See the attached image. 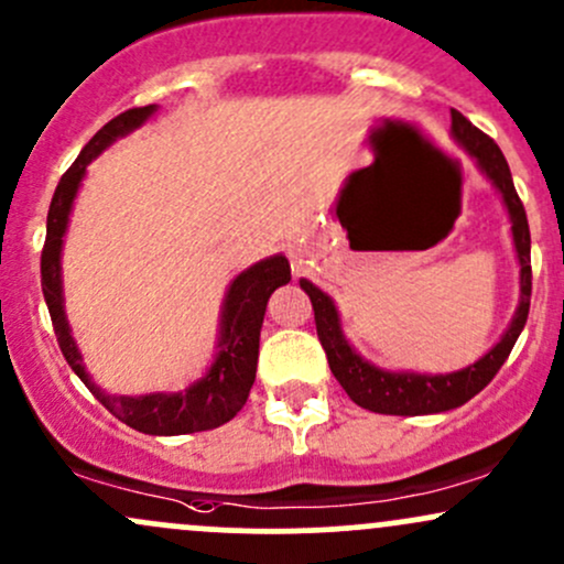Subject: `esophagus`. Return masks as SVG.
Masks as SVG:
<instances>
[{
    "label": "esophagus",
    "mask_w": 564,
    "mask_h": 564,
    "mask_svg": "<svg viewBox=\"0 0 564 564\" xmlns=\"http://www.w3.org/2000/svg\"><path fill=\"white\" fill-rule=\"evenodd\" d=\"M293 271H295V274L301 271V260H295V256H293Z\"/></svg>",
    "instance_id": "obj_1"
}]
</instances>
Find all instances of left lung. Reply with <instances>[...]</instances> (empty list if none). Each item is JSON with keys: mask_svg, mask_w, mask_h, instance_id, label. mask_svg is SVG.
Listing matches in <instances>:
<instances>
[{"mask_svg": "<svg viewBox=\"0 0 564 564\" xmlns=\"http://www.w3.org/2000/svg\"><path fill=\"white\" fill-rule=\"evenodd\" d=\"M452 137L465 148V153L476 161L484 177L489 180L506 204L508 217H511V234L513 247H517V258L522 271H519V306L513 314L511 325L502 333V338L489 349L487 355L478 357L474 366L463 368L454 373H411V371H384V368L373 366V362L362 360L360 355L349 347L347 336L341 330V319H338V308L333 304L328 293L301 280V288L306 290L308 301L314 308V323H317V336L323 344L325 355H328V366L338 384L347 390L357 405L377 414H395V416H420V414H438V411L457 409V405L468 403L470 398L478 395L484 387L492 381L495 373L511 355L513 344H517L519 333H522L527 314H530V295H532V269H530V226H527V215L519 193L513 187L511 169L502 159L500 148L492 142L484 131H478L463 112L452 110Z\"/></svg>", "mask_w": 564, "mask_h": 564, "instance_id": "1", "label": "left lung"}]
</instances>
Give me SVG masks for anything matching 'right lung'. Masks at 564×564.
<instances>
[{
  "label": "right lung",
  "instance_id": "right-lung-1",
  "mask_svg": "<svg viewBox=\"0 0 564 564\" xmlns=\"http://www.w3.org/2000/svg\"><path fill=\"white\" fill-rule=\"evenodd\" d=\"M159 107H134L120 112L105 129H99L94 139L83 148L77 161L64 172L62 183L53 193L51 209H47V236L42 247V293H45L47 312H51L53 330H56L58 347L72 366V371L83 379V384L107 405L110 414L118 416L129 427L150 435H185L202 433L226 425L247 403L258 368L260 325H263L265 304L271 293L290 282V263L284 256H271L260 263L241 271L228 288L220 314V336H217V355L209 371L193 381L183 392H150V395H107L88 377L83 366V355L77 341L72 338L69 323L64 312L62 290V247L64 234L69 226V212L86 177L88 163L107 150L115 139L131 134L150 118Z\"/></svg>",
  "mask_w": 564,
  "mask_h": 564
}]
</instances>
